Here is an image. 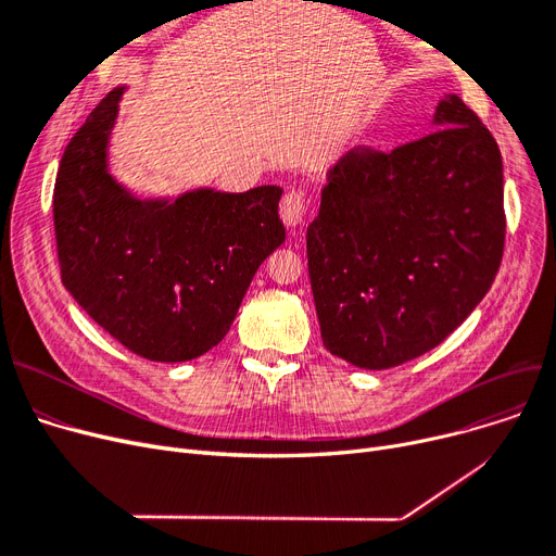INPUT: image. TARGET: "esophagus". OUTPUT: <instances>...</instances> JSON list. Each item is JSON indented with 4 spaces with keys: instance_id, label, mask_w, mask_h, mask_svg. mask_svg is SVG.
<instances>
[{
    "instance_id": "esophagus-1",
    "label": "esophagus",
    "mask_w": 556,
    "mask_h": 556,
    "mask_svg": "<svg viewBox=\"0 0 556 556\" xmlns=\"http://www.w3.org/2000/svg\"><path fill=\"white\" fill-rule=\"evenodd\" d=\"M279 214H281L283 225L290 227V229L302 225L304 214H306V195H304V191H300V189L288 191L283 195L281 204H279Z\"/></svg>"
}]
</instances>
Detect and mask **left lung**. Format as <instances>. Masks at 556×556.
I'll list each match as a JSON object with an SVG mask.
<instances>
[{"label": "left lung", "instance_id": "8db88e82", "mask_svg": "<svg viewBox=\"0 0 556 556\" xmlns=\"http://www.w3.org/2000/svg\"><path fill=\"white\" fill-rule=\"evenodd\" d=\"M432 124L392 153L342 155L306 231L325 346L361 369L430 352L473 313L501 268L498 143L455 94L434 108Z\"/></svg>", "mask_w": 556, "mask_h": 556}]
</instances>
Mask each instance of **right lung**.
Returning <instances> with one entry per match:
<instances>
[{
	"label": "right lung",
	"instance_id": "obj_1",
	"mask_svg": "<svg viewBox=\"0 0 556 556\" xmlns=\"http://www.w3.org/2000/svg\"><path fill=\"white\" fill-rule=\"evenodd\" d=\"M126 87L72 137L53 187L63 283L132 354L182 363L229 331L248 286L286 239L281 189L139 198L110 173V135Z\"/></svg>",
	"mask_w": 556,
	"mask_h": 556
}]
</instances>
